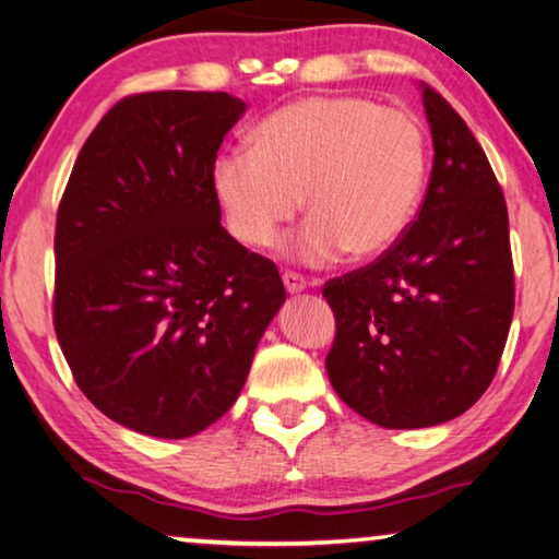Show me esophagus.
I'll use <instances>...</instances> for the list:
<instances>
[{"label":"esophagus","instance_id":"34e87169","mask_svg":"<svg viewBox=\"0 0 559 559\" xmlns=\"http://www.w3.org/2000/svg\"><path fill=\"white\" fill-rule=\"evenodd\" d=\"M283 286H286L288 293H298L308 286V281L296 271H283Z\"/></svg>","mask_w":559,"mask_h":559}]
</instances>
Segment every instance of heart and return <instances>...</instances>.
Listing matches in <instances>:
<instances>
[{"mask_svg":"<svg viewBox=\"0 0 559 559\" xmlns=\"http://www.w3.org/2000/svg\"><path fill=\"white\" fill-rule=\"evenodd\" d=\"M427 132L412 112L359 96H316L257 128L253 150L214 159L212 185L229 231L249 249L278 241L306 197L310 222L288 257L374 259L402 239L427 185Z\"/></svg>","mask_w":559,"mask_h":559,"instance_id":"b5f03b06","label":"heart"}]
</instances>
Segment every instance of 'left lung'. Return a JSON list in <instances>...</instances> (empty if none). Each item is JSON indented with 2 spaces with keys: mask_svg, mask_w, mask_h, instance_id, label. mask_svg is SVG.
<instances>
[{
  "mask_svg": "<svg viewBox=\"0 0 559 559\" xmlns=\"http://www.w3.org/2000/svg\"><path fill=\"white\" fill-rule=\"evenodd\" d=\"M421 96L433 167L416 219L390 251L323 286L333 390L386 429L471 409L493 382L515 308L503 189L451 103L431 86Z\"/></svg>",
  "mask_w": 559,
  "mask_h": 559,
  "instance_id": "8db88e82",
  "label": "left lung"
}]
</instances>
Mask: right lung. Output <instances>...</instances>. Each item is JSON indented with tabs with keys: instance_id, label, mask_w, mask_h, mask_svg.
<instances>
[{
	"instance_id": "add662e5",
	"label": "right lung",
	"mask_w": 559,
	"mask_h": 559,
	"mask_svg": "<svg viewBox=\"0 0 559 559\" xmlns=\"http://www.w3.org/2000/svg\"><path fill=\"white\" fill-rule=\"evenodd\" d=\"M243 108L222 91L120 98L59 202L61 353L103 414L147 437H192L229 412L286 300L276 263L219 224L212 167Z\"/></svg>"
}]
</instances>
